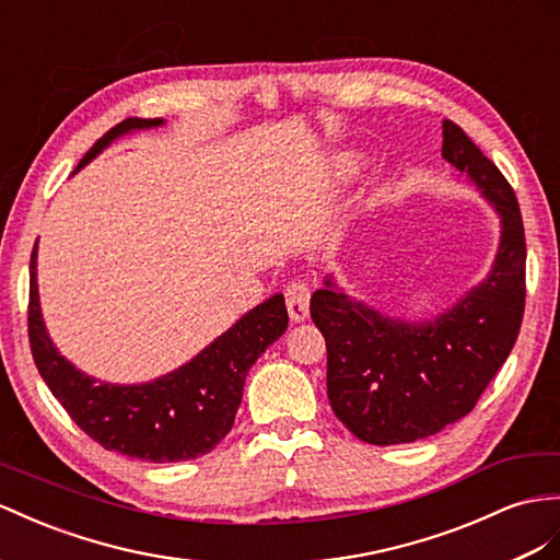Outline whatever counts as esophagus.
<instances>
[{"label":"esophagus","instance_id":"esophagus-1","mask_svg":"<svg viewBox=\"0 0 560 560\" xmlns=\"http://www.w3.org/2000/svg\"><path fill=\"white\" fill-rule=\"evenodd\" d=\"M285 307L293 322H305L310 317V283L303 279H295L285 285Z\"/></svg>","mask_w":560,"mask_h":560}]
</instances>
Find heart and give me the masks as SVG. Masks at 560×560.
Instances as JSON below:
<instances>
[{
  "label": "heart",
  "mask_w": 560,
  "mask_h": 560,
  "mask_svg": "<svg viewBox=\"0 0 560 560\" xmlns=\"http://www.w3.org/2000/svg\"><path fill=\"white\" fill-rule=\"evenodd\" d=\"M350 172H352V163H342L340 175H350Z\"/></svg>",
  "instance_id": "heart-1"
}]
</instances>
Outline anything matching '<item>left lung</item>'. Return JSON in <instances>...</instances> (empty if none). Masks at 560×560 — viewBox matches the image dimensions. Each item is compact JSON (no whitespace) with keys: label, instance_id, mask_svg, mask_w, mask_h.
<instances>
[{"label":"left lung","instance_id":"1","mask_svg":"<svg viewBox=\"0 0 560 560\" xmlns=\"http://www.w3.org/2000/svg\"><path fill=\"white\" fill-rule=\"evenodd\" d=\"M442 158L466 175L501 218L492 271L433 322H405L342 293L328 277L310 300L326 340L328 402L352 435L405 444L472 411L511 354L525 310V229L511 184L452 120Z\"/></svg>","mask_w":560,"mask_h":560}]
</instances>
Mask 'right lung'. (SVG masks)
Returning a JSON list of instances; mask_svg holds the SVG:
<instances>
[{"label":"right lung","instance_id":"right-lung-1","mask_svg":"<svg viewBox=\"0 0 560 560\" xmlns=\"http://www.w3.org/2000/svg\"><path fill=\"white\" fill-rule=\"evenodd\" d=\"M163 125L161 118H127L84 153L78 170L113 139ZM289 326L283 295L277 293L198 352L191 362L151 383L113 385L96 381L59 354L42 322L37 293V243L31 255L27 336L39 376L68 417L104 450L143 462H186L212 452L232 430L250 366Z\"/></svg>","mask_w":560,"mask_h":560}]
</instances>
